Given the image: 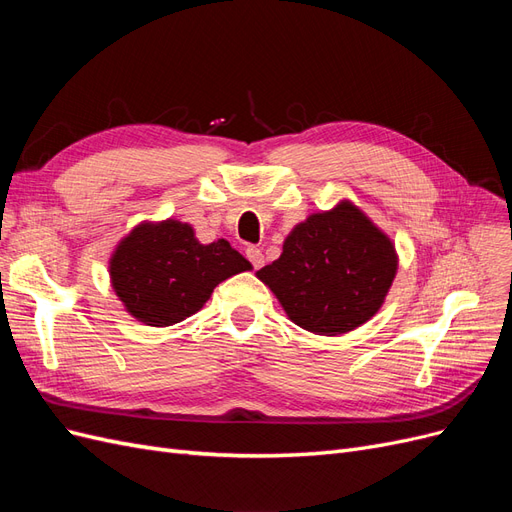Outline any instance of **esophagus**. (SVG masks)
<instances>
[{
    "label": "esophagus",
    "mask_w": 512,
    "mask_h": 512,
    "mask_svg": "<svg viewBox=\"0 0 512 512\" xmlns=\"http://www.w3.org/2000/svg\"><path fill=\"white\" fill-rule=\"evenodd\" d=\"M245 256H247V260L252 262V267L254 269H260L262 265H265V254H262V250L260 247H256V245H250L245 250Z\"/></svg>",
    "instance_id": "esophagus-1"
}]
</instances>
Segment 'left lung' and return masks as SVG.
I'll return each mask as SVG.
<instances>
[{
    "mask_svg": "<svg viewBox=\"0 0 512 512\" xmlns=\"http://www.w3.org/2000/svg\"><path fill=\"white\" fill-rule=\"evenodd\" d=\"M395 271L391 239L365 213L342 203L294 226L282 256L256 275L294 324L316 335H339L378 312Z\"/></svg>",
    "mask_w": 512,
    "mask_h": 512,
    "instance_id": "8db88e82",
    "label": "left lung"
}]
</instances>
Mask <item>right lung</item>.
Here are the masks:
<instances>
[{
  "label": "right lung",
  "mask_w": 512,
  "mask_h": 512,
  "mask_svg": "<svg viewBox=\"0 0 512 512\" xmlns=\"http://www.w3.org/2000/svg\"><path fill=\"white\" fill-rule=\"evenodd\" d=\"M250 269L228 241L198 243L192 226L177 220L134 228L111 258L117 297L151 327H170L196 314L215 286Z\"/></svg>",
  "instance_id": "obj_1"
}]
</instances>
